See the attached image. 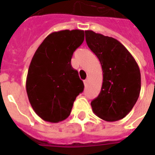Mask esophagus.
<instances>
[{
    "instance_id": "esophagus-1",
    "label": "esophagus",
    "mask_w": 155,
    "mask_h": 155,
    "mask_svg": "<svg viewBox=\"0 0 155 155\" xmlns=\"http://www.w3.org/2000/svg\"><path fill=\"white\" fill-rule=\"evenodd\" d=\"M84 86H85V87L87 85V84H88V78H87L86 80L84 81Z\"/></svg>"
}]
</instances>
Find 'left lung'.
<instances>
[{"label": "left lung", "instance_id": "1", "mask_svg": "<svg viewBox=\"0 0 155 155\" xmlns=\"http://www.w3.org/2000/svg\"><path fill=\"white\" fill-rule=\"evenodd\" d=\"M87 46L102 66L103 81L97 98L91 102L93 113L102 120H122L136 104L141 87L140 71L127 48L112 37L85 31Z\"/></svg>", "mask_w": 155, "mask_h": 155}]
</instances>
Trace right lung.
Returning <instances> with one entry per match:
<instances>
[{
	"label": "right lung",
	"instance_id": "1",
	"mask_svg": "<svg viewBox=\"0 0 155 155\" xmlns=\"http://www.w3.org/2000/svg\"><path fill=\"white\" fill-rule=\"evenodd\" d=\"M84 39L83 30H62L48 35L31 59L26 91L31 107L46 122L59 123L70 116L76 97L84 90L71 66L74 52Z\"/></svg>",
	"mask_w": 155,
	"mask_h": 155
}]
</instances>
